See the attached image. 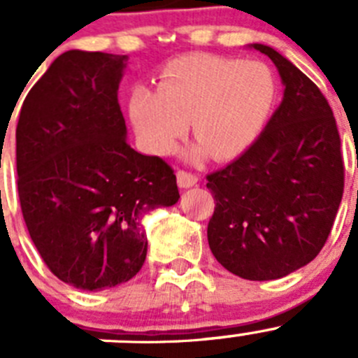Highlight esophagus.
Instances as JSON below:
<instances>
[{"instance_id": "obj_1", "label": "esophagus", "mask_w": 358, "mask_h": 358, "mask_svg": "<svg viewBox=\"0 0 358 358\" xmlns=\"http://www.w3.org/2000/svg\"><path fill=\"white\" fill-rule=\"evenodd\" d=\"M176 182H178V185L182 187V189H189V187L198 183V176H196L194 173L185 171V169H178V171H176Z\"/></svg>"}]
</instances>
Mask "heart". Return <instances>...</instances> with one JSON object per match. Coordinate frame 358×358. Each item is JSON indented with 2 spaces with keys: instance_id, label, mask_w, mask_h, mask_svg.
Here are the masks:
<instances>
[{
  "instance_id": "1",
  "label": "heart",
  "mask_w": 358,
  "mask_h": 358,
  "mask_svg": "<svg viewBox=\"0 0 358 358\" xmlns=\"http://www.w3.org/2000/svg\"><path fill=\"white\" fill-rule=\"evenodd\" d=\"M275 99V78L265 63L190 55L164 66L157 92L136 90L130 115L152 153H171L190 122L203 148L228 160L258 139Z\"/></svg>"
}]
</instances>
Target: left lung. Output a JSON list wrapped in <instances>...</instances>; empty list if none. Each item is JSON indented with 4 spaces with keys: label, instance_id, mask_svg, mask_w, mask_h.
<instances>
[{
    "label": "left lung",
    "instance_id": "obj_1",
    "mask_svg": "<svg viewBox=\"0 0 358 358\" xmlns=\"http://www.w3.org/2000/svg\"><path fill=\"white\" fill-rule=\"evenodd\" d=\"M285 96L238 159L206 175L215 210L208 245L217 262L249 280L280 279L325 245L345 190L336 118L318 86L263 43Z\"/></svg>",
    "mask_w": 358,
    "mask_h": 358
}]
</instances>
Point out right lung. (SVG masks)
<instances>
[{"label":"right lung","mask_w":358,"mask_h":358,"mask_svg":"<svg viewBox=\"0 0 358 358\" xmlns=\"http://www.w3.org/2000/svg\"><path fill=\"white\" fill-rule=\"evenodd\" d=\"M125 59L63 52L26 95L15 129L29 236L48 268L85 292L132 279L148 249L143 215L180 198L171 166L125 139L118 103Z\"/></svg>","instance_id":"right-lung-1"}]
</instances>
